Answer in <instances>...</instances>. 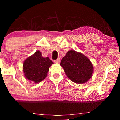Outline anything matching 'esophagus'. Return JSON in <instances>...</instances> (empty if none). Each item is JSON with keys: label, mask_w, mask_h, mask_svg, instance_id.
Instances as JSON below:
<instances>
[{"label": "esophagus", "mask_w": 120, "mask_h": 120, "mask_svg": "<svg viewBox=\"0 0 120 120\" xmlns=\"http://www.w3.org/2000/svg\"><path fill=\"white\" fill-rule=\"evenodd\" d=\"M60 58H59V59H57V60H54V63H59V62H60Z\"/></svg>", "instance_id": "esophagus-1"}]
</instances>
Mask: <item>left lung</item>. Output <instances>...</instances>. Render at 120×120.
<instances>
[{
	"instance_id": "1",
	"label": "left lung",
	"mask_w": 120,
	"mask_h": 120,
	"mask_svg": "<svg viewBox=\"0 0 120 120\" xmlns=\"http://www.w3.org/2000/svg\"><path fill=\"white\" fill-rule=\"evenodd\" d=\"M60 65L67 77L75 83L82 84L91 78L93 66L86 56L74 50L69 51L62 59Z\"/></svg>"
}]
</instances>
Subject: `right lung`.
Returning a JSON list of instances; mask_svg holds the SVG:
<instances>
[{
    "mask_svg": "<svg viewBox=\"0 0 120 120\" xmlns=\"http://www.w3.org/2000/svg\"><path fill=\"white\" fill-rule=\"evenodd\" d=\"M53 62L49 57H43L39 51L25 60L23 71L26 79L38 83L46 77L49 67Z\"/></svg>",
    "mask_w": 120,
    "mask_h": 120,
    "instance_id": "right-lung-1",
    "label": "right lung"
}]
</instances>
